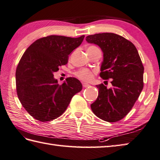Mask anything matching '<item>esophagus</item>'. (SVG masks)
<instances>
[{"label":"esophagus","instance_id":"esophagus-1","mask_svg":"<svg viewBox=\"0 0 160 160\" xmlns=\"http://www.w3.org/2000/svg\"><path fill=\"white\" fill-rule=\"evenodd\" d=\"M82 86L84 88H86V87H89L90 86V84L88 83H85V82H82Z\"/></svg>","mask_w":160,"mask_h":160}]
</instances>
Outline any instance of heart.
<instances>
[{
  "label": "heart",
  "instance_id": "obj_1",
  "mask_svg": "<svg viewBox=\"0 0 160 160\" xmlns=\"http://www.w3.org/2000/svg\"><path fill=\"white\" fill-rule=\"evenodd\" d=\"M89 48H96V47L90 46ZM76 76L82 80L90 81L93 79V76H94V71L87 69V68H83V69H80L77 71L76 73Z\"/></svg>",
  "mask_w": 160,
  "mask_h": 160
}]
</instances>
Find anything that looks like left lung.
Returning <instances> with one entry per match:
<instances>
[{
    "label": "left lung",
    "mask_w": 160,
    "mask_h": 160,
    "mask_svg": "<svg viewBox=\"0 0 160 160\" xmlns=\"http://www.w3.org/2000/svg\"><path fill=\"white\" fill-rule=\"evenodd\" d=\"M103 53L102 79H112V87L96 85L98 98L91 105L94 114L108 122H117L129 113L143 87V66L136 47L114 33H99L86 37Z\"/></svg>",
    "instance_id": "left-lung-1"
}]
</instances>
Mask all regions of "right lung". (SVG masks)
<instances>
[{
	"label": "right lung",
	"instance_id": "1",
	"mask_svg": "<svg viewBox=\"0 0 160 160\" xmlns=\"http://www.w3.org/2000/svg\"><path fill=\"white\" fill-rule=\"evenodd\" d=\"M84 37H43L23 53L16 71L17 92L21 105L35 119L46 122L60 117L73 96L82 90L77 78H68L59 85L53 73L67 64L68 55Z\"/></svg>",
	"mask_w": 160,
	"mask_h": 160
}]
</instances>
